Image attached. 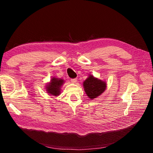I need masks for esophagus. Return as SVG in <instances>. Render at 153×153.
<instances>
[{"label": "esophagus", "mask_w": 153, "mask_h": 153, "mask_svg": "<svg viewBox=\"0 0 153 153\" xmlns=\"http://www.w3.org/2000/svg\"><path fill=\"white\" fill-rule=\"evenodd\" d=\"M71 82L73 84H76V82H77V79L76 78H73V79H71Z\"/></svg>", "instance_id": "obj_1"}]
</instances>
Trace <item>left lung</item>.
Listing matches in <instances>:
<instances>
[{
  "instance_id": "left-lung-1",
  "label": "left lung",
  "mask_w": 153,
  "mask_h": 153,
  "mask_svg": "<svg viewBox=\"0 0 153 153\" xmlns=\"http://www.w3.org/2000/svg\"><path fill=\"white\" fill-rule=\"evenodd\" d=\"M83 87L88 98L93 100L105 92L107 84L105 80H100L89 74L87 79L83 82Z\"/></svg>"
}]
</instances>
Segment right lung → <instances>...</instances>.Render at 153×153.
Masks as SVG:
<instances>
[{"label":"right lung","instance_id":"1","mask_svg":"<svg viewBox=\"0 0 153 153\" xmlns=\"http://www.w3.org/2000/svg\"><path fill=\"white\" fill-rule=\"evenodd\" d=\"M64 80L62 78L53 76L45 86V90L48 95L57 97L61 93L62 86L64 85Z\"/></svg>","mask_w":153,"mask_h":153}]
</instances>
